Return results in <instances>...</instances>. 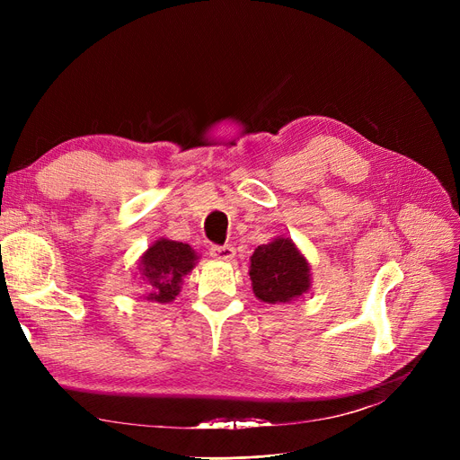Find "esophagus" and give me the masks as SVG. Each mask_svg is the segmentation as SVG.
Returning a JSON list of instances; mask_svg holds the SVG:
<instances>
[{
  "label": "esophagus",
  "mask_w": 460,
  "mask_h": 460,
  "mask_svg": "<svg viewBox=\"0 0 460 460\" xmlns=\"http://www.w3.org/2000/svg\"><path fill=\"white\" fill-rule=\"evenodd\" d=\"M208 253H211V257H215V259L230 261L235 257V249L232 245H211Z\"/></svg>",
  "instance_id": "1"
}]
</instances>
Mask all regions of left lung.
Instances as JSON below:
<instances>
[{
    "mask_svg": "<svg viewBox=\"0 0 460 460\" xmlns=\"http://www.w3.org/2000/svg\"><path fill=\"white\" fill-rule=\"evenodd\" d=\"M309 270V262L297 252L294 242L278 238L255 249L249 276L255 296L274 305L303 296L311 286Z\"/></svg>",
    "mask_w": 460,
    "mask_h": 460,
    "instance_id": "obj_1",
    "label": "left lung"
}]
</instances>
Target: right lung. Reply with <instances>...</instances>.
Instances as JSON below:
<instances>
[{
    "mask_svg": "<svg viewBox=\"0 0 460 460\" xmlns=\"http://www.w3.org/2000/svg\"><path fill=\"white\" fill-rule=\"evenodd\" d=\"M196 261L198 255L188 243L164 238L153 243L140 262V272L147 288V301H172L180 291L182 276L193 269Z\"/></svg>",
    "mask_w": 460,
    "mask_h": 460,
    "instance_id": "obj_1",
    "label": "right lung"
}]
</instances>
